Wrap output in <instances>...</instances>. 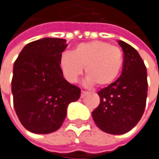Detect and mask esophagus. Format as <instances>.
Here are the masks:
<instances>
[{
    "label": "esophagus",
    "mask_w": 159,
    "mask_h": 159,
    "mask_svg": "<svg viewBox=\"0 0 159 159\" xmlns=\"http://www.w3.org/2000/svg\"><path fill=\"white\" fill-rule=\"evenodd\" d=\"M86 94H87L86 91H82V92H81V98H84Z\"/></svg>",
    "instance_id": "esophagus-1"
}]
</instances>
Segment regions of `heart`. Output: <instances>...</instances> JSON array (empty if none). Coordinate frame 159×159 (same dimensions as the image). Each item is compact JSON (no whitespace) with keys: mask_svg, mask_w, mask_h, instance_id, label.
<instances>
[{"mask_svg":"<svg viewBox=\"0 0 159 159\" xmlns=\"http://www.w3.org/2000/svg\"><path fill=\"white\" fill-rule=\"evenodd\" d=\"M123 56L120 48L104 41L78 44L72 51H64L59 60L62 75L69 83H76L85 67L86 84L99 86L113 83L121 72Z\"/></svg>","mask_w":159,"mask_h":159,"instance_id":"1","label":"heart"}]
</instances>
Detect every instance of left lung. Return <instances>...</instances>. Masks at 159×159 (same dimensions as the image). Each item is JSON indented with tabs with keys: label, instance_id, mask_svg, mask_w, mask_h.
Instances as JSON below:
<instances>
[{
	"label": "left lung",
	"instance_id": "8db88e82",
	"mask_svg": "<svg viewBox=\"0 0 159 159\" xmlns=\"http://www.w3.org/2000/svg\"><path fill=\"white\" fill-rule=\"evenodd\" d=\"M123 50L120 76L98 92L100 104L92 112L97 126L111 134L131 131L143 116L147 97V73L135 48L119 40Z\"/></svg>",
	"mask_w": 159,
	"mask_h": 159
}]
</instances>
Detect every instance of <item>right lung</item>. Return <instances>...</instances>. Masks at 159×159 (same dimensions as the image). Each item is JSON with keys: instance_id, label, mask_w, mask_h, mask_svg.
<instances>
[{"instance_id": "right-lung-1", "label": "right lung", "mask_w": 159, "mask_h": 159, "mask_svg": "<svg viewBox=\"0 0 159 159\" xmlns=\"http://www.w3.org/2000/svg\"><path fill=\"white\" fill-rule=\"evenodd\" d=\"M62 39L44 38L25 45L14 64L12 94L22 125L34 134L57 131L81 89L63 77L59 66L66 48Z\"/></svg>"}]
</instances>
